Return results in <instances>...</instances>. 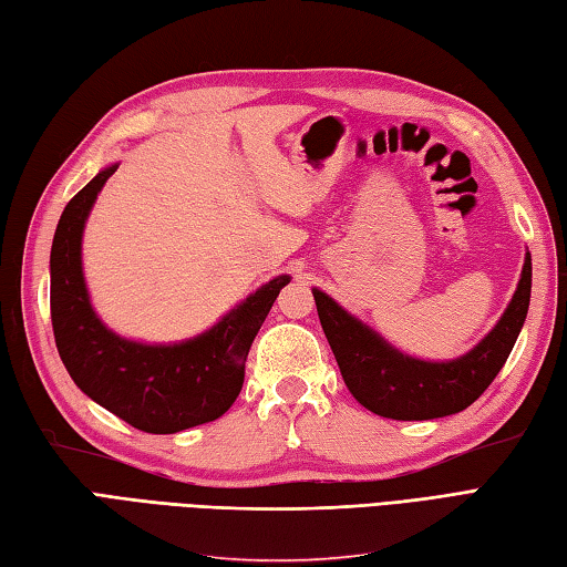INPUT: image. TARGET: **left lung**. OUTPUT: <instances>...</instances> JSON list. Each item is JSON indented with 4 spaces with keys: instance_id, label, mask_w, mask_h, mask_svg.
<instances>
[{
    "instance_id": "left-lung-1",
    "label": "left lung",
    "mask_w": 567,
    "mask_h": 567,
    "mask_svg": "<svg viewBox=\"0 0 567 567\" xmlns=\"http://www.w3.org/2000/svg\"><path fill=\"white\" fill-rule=\"evenodd\" d=\"M532 254L503 319L481 343L452 362H423L393 350L372 328L313 289L316 311L350 393L367 411L393 420H432L464 411L503 370L529 311Z\"/></svg>"
}]
</instances>
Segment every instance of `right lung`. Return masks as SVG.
<instances>
[{
  "instance_id": "add662e5",
  "label": "right lung",
  "mask_w": 567,
  "mask_h": 567,
  "mask_svg": "<svg viewBox=\"0 0 567 567\" xmlns=\"http://www.w3.org/2000/svg\"><path fill=\"white\" fill-rule=\"evenodd\" d=\"M103 168L64 207L50 251V319L74 384L127 425L174 434L213 423L244 386V367L262 321L289 275L262 285L207 333L178 346H142L111 333L89 305L82 231L103 183Z\"/></svg>"
}]
</instances>
